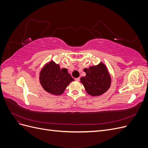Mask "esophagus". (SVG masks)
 <instances>
[{"mask_svg": "<svg viewBox=\"0 0 148 148\" xmlns=\"http://www.w3.org/2000/svg\"><path fill=\"white\" fill-rule=\"evenodd\" d=\"M75 81H77V82H79V80H80L79 78H75Z\"/></svg>", "mask_w": 148, "mask_h": 148, "instance_id": "esophagus-1", "label": "esophagus"}]
</instances>
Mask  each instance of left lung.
I'll return each mask as SVG.
<instances>
[{"mask_svg":"<svg viewBox=\"0 0 148 148\" xmlns=\"http://www.w3.org/2000/svg\"><path fill=\"white\" fill-rule=\"evenodd\" d=\"M86 76L80 78L86 92L92 96H101L110 86L111 77L106 66L99 64L84 69Z\"/></svg>","mask_w":148,"mask_h":148,"instance_id":"obj_1","label":"left lung"}]
</instances>
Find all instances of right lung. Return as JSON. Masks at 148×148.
I'll list each match as a JSON object with an SVG mask.
<instances>
[{"label": "right lung", "mask_w": 148, "mask_h": 148, "mask_svg": "<svg viewBox=\"0 0 148 148\" xmlns=\"http://www.w3.org/2000/svg\"><path fill=\"white\" fill-rule=\"evenodd\" d=\"M74 79L66 69L60 68L59 64L51 61L44 66L40 71L39 82L43 89L52 95L59 96Z\"/></svg>", "instance_id": "obj_1"}]
</instances>
